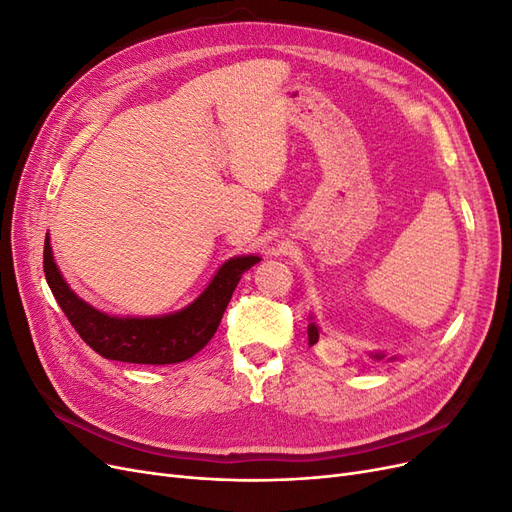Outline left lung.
Listing matches in <instances>:
<instances>
[{"label":"left lung","mask_w":512,"mask_h":512,"mask_svg":"<svg viewBox=\"0 0 512 512\" xmlns=\"http://www.w3.org/2000/svg\"><path fill=\"white\" fill-rule=\"evenodd\" d=\"M318 337H320V329H318V324L314 322V316H309V324H307V339H309V346H314L316 342H318ZM369 356L371 359H376V361H395L397 356H386L384 352H369Z\"/></svg>","instance_id":"8db88e82"}]
</instances>
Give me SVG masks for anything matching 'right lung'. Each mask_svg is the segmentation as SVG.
<instances>
[{
	"label": "right lung",
	"mask_w": 512,
	"mask_h": 512,
	"mask_svg": "<svg viewBox=\"0 0 512 512\" xmlns=\"http://www.w3.org/2000/svg\"><path fill=\"white\" fill-rule=\"evenodd\" d=\"M256 262H260L256 254L228 258L215 271L207 288L179 312L164 316H113L89 305L68 286L55 262L51 237L46 235L44 239L46 282L76 333L104 359L141 365L181 363L203 350L218 331L241 275Z\"/></svg>",
	"instance_id": "add662e5"
}]
</instances>
